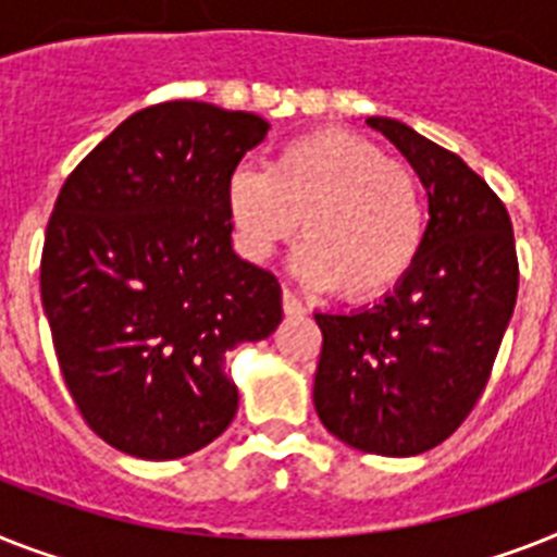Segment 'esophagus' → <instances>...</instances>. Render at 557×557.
<instances>
[{
  "label": "esophagus",
  "mask_w": 557,
  "mask_h": 557,
  "mask_svg": "<svg viewBox=\"0 0 557 557\" xmlns=\"http://www.w3.org/2000/svg\"><path fill=\"white\" fill-rule=\"evenodd\" d=\"M282 310L287 312V315H305V305H301L296 298V293H289L287 287L282 289Z\"/></svg>",
  "instance_id": "esophagus-1"
}]
</instances>
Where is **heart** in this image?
<instances>
[{"instance_id": "b5f03b06", "label": "heart", "mask_w": 557, "mask_h": 557, "mask_svg": "<svg viewBox=\"0 0 557 557\" xmlns=\"http://www.w3.org/2000/svg\"><path fill=\"white\" fill-rule=\"evenodd\" d=\"M224 199L247 261L264 264L305 230L298 275L347 301L387 296L424 245L426 201L416 170L342 127L287 141L268 170L238 164Z\"/></svg>"}]
</instances>
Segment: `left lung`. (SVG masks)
Masks as SVG:
<instances>
[{
  "mask_svg": "<svg viewBox=\"0 0 557 557\" xmlns=\"http://www.w3.org/2000/svg\"><path fill=\"white\" fill-rule=\"evenodd\" d=\"M367 124L416 168L430 224L381 305L315 312L324 342L312 401L344 444L404 458L447 441L484 393L518 298V252L504 201L453 150L395 119Z\"/></svg>",
  "mask_w": 557,
  "mask_h": 557,
  "instance_id": "1",
  "label": "left lung"
}]
</instances>
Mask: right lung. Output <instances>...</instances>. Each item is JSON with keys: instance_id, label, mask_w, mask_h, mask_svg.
I'll use <instances>...</instances> for the list:
<instances>
[{"instance_id": "obj_1", "label": "right lung", "mask_w": 557, "mask_h": 557, "mask_svg": "<svg viewBox=\"0 0 557 557\" xmlns=\"http://www.w3.org/2000/svg\"><path fill=\"white\" fill-rule=\"evenodd\" d=\"M268 127L193 99L150 104L64 178L41 305L64 384L110 447L170 461L236 416L224 361L278 327L282 287L230 247L224 190Z\"/></svg>"}]
</instances>
